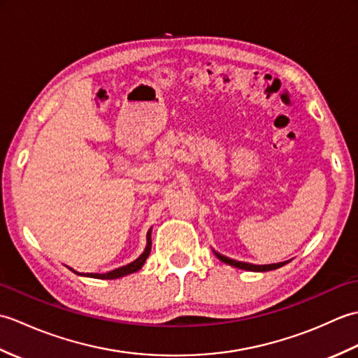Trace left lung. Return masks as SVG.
Here are the masks:
<instances>
[{
  "label": "left lung",
  "instance_id": "obj_1",
  "mask_svg": "<svg viewBox=\"0 0 358 358\" xmlns=\"http://www.w3.org/2000/svg\"><path fill=\"white\" fill-rule=\"evenodd\" d=\"M214 250V249H212ZM215 257L218 258V260H222L223 263L229 264V266H234V268H238V269H243V271H252V272H268V271H273V269H278L281 268V266H285L287 262H281V263H272V264H252V263H246V262H237V260H232V258L229 257H224L220 252H217V250H214Z\"/></svg>",
  "mask_w": 358,
  "mask_h": 358
}]
</instances>
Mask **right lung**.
I'll return each mask as SVG.
<instances>
[{
	"label": "right lung",
	"instance_id": "obj_1",
	"mask_svg": "<svg viewBox=\"0 0 358 358\" xmlns=\"http://www.w3.org/2000/svg\"><path fill=\"white\" fill-rule=\"evenodd\" d=\"M152 227L148 231V235H146V248H144L143 254L136 258V260H134L132 263H129L126 266H121V268H117L113 271H109V272H104V273H94V272H87V273H83V272H78L75 271L72 268H69L72 272L77 273V275H81V277H90V278H100V280H115V278H120V277H124V275H129V273H134L136 271H140L143 268V264L146 263V258L149 257L150 254V248H152Z\"/></svg>",
	"mask_w": 358,
	"mask_h": 358
}]
</instances>
